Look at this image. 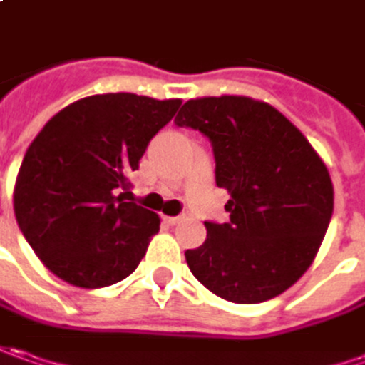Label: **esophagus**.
Masks as SVG:
<instances>
[{"label":"esophagus","instance_id":"esophagus-1","mask_svg":"<svg viewBox=\"0 0 365 365\" xmlns=\"http://www.w3.org/2000/svg\"><path fill=\"white\" fill-rule=\"evenodd\" d=\"M180 220H182V216H163V224H168V226H175Z\"/></svg>","mask_w":365,"mask_h":365}]
</instances>
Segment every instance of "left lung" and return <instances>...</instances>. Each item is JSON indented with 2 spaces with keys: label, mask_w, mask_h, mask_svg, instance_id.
Segmentation results:
<instances>
[{
  "label": "left lung",
  "mask_w": 365,
  "mask_h": 365,
  "mask_svg": "<svg viewBox=\"0 0 365 365\" xmlns=\"http://www.w3.org/2000/svg\"><path fill=\"white\" fill-rule=\"evenodd\" d=\"M173 123L210 139L216 185L230 194V220L204 222V245L185 250L192 274L240 305L284 293L331 220L333 183L317 151L277 108L248 96L192 98Z\"/></svg>",
  "instance_id": "left-lung-1"
}]
</instances>
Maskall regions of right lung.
<instances>
[{
	"label": "right lung",
	"instance_id": "right-lung-1",
	"mask_svg": "<svg viewBox=\"0 0 365 365\" xmlns=\"http://www.w3.org/2000/svg\"><path fill=\"white\" fill-rule=\"evenodd\" d=\"M180 105L133 93L86 96L36 135L18 171L14 212L36 257L58 279L101 289L137 269L159 216L127 202L129 173Z\"/></svg>",
	"mask_w": 365,
	"mask_h": 365
}]
</instances>
